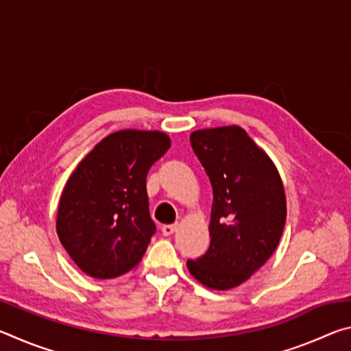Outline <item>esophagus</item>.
Wrapping results in <instances>:
<instances>
[{
	"instance_id": "34e87169",
	"label": "esophagus",
	"mask_w": 351,
	"mask_h": 351,
	"mask_svg": "<svg viewBox=\"0 0 351 351\" xmlns=\"http://www.w3.org/2000/svg\"><path fill=\"white\" fill-rule=\"evenodd\" d=\"M176 229H178V224H165L162 226V234L165 237H170L171 234L176 232Z\"/></svg>"
}]
</instances>
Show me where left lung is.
Here are the masks:
<instances>
[{
  "label": "left lung",
  "instance_id": "left-lung-1",
  "mask_svg": "<svg viewBox=\"0 0 351 351\" xmlns=\"http://www.w3.org/2000/svg\"><path fill=\"white\" fill-rule=\"evenodd\" d=\"M190 144L213 192L210 246L187 268L212 289L246 282L274 254L287 219V197L272 159L239 125L197 130Z\"/></svg>",
  "mask_w": 351,
  "mask_h": 351
}]
</instances>
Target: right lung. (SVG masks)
<instances>
[{"instance_id":"add662e5","label":"right lung","mask_w":351,"mask_h":351,"mask_svg":"<svg viewBox=\"0 0 351 351\" xmlns=\"http://www.w3.org/2000/svg\"><path fill=\"white\" fill-rule=\"evenodd\" d=\"M170 148L158 130H121L86 154L64 184L57 235L74 263L94 278L134 269L156 230L147 173Z\"/></svg>"}]
</instances>
